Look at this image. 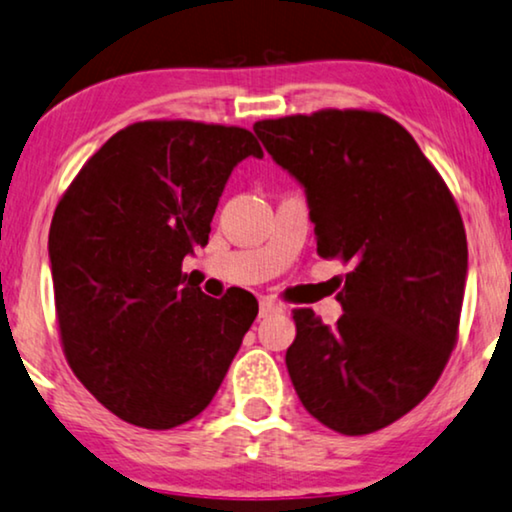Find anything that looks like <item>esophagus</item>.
Wrapping results in <instances>:
<instances>
[{"mask_svg": "<svg viewBox=\"0 0 512 512\" xmlns=\"http://www.w3.org/2000/svg\"><path fill=\"white\" fill-rule=\"evenodd\" d=\"M278 311H283V306L274 302V299H262L260 302V318H267L271 313H278Z\"/></svg>", "mask_w": 512, "mask_h": 512, "instance_id": "34e87169", "label": "esophagus"}]
</instances>
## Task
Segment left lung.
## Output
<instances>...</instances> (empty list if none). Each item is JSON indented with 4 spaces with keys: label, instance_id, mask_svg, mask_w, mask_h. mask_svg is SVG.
Instances as JSON below:
<instances>
[{
    "label": "left lung",
    "instance_id": "obj_1",
    "mask_svg": "<svg viewBox=\"0 0 512 512\" xmlns=\"http://www.w3.org/2000/svg\"><path fill=\"white\" fill-rule=\"evenodd\" d=\"M252 128L304 185L320 255L351 264L337 325L292 311V386L332 431L386 428L433 391L459 339L468 271L459 206L412 135L381 112L318 109Z\"/></svg>",
    "mask_w": 512,
    "mask_h": 512
}]
</instances>
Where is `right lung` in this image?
<instances>
[{
  "instance_id": "obj_1",
  "label": "right lung",
  "mask_w": 512,
  "mask_h": 512,
  "mask_svg": "<svg viewBox=\"0 0 512 512\" xmlns=\"http://www.w3.org/2000/svg\"><path fill=\"white\" fill-rule=\"evenodd\" d=\"M245 156H264L248 128L138 121L60 196L49 231L60 344L128 424L168 431L206 410L257 316L250 292L213 299L182 274Z\"/></svg>"
}]
</instances>
